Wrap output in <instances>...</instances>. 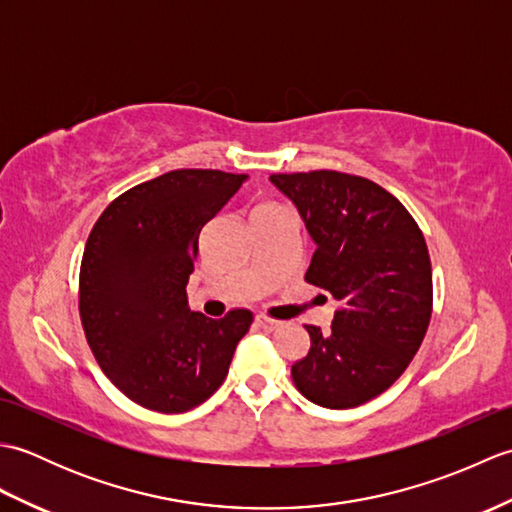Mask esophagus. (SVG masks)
Instances as JSON below:
<instances>
[{
    "label": "esophagus",
    "mask_w": 512,
    "mask_h": 512,
    "mask_svg": "<svg viewBox=\"0 0 512 512\" xmlns=\"http://www.w3.org/2000/svg\"><path fill=\"white\" fill-rule=\"evenodd\" d=\"M255 323H257V328H262V330H266V332H273V330L279 328V321L266 317V314H257Z\"/></svg>",
    "instance_id": "esophagus-1"
}]
</instances>
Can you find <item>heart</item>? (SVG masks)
I'll return each mask as SVG.
<instances>
[{
	"mask_svg": "<svg viewBox=\"0 0 512 512\" xmlns=\"http://www.w3.org/2000/svg\"><path fill=\"white\" fill-rule=\"evenodd\" d=\"M273 206H279V204H273V202H264V204H259V206H257L255 213H259V211H266V209H273Z\"/></svg>",
	"mask_w": 512,
	"mask_h": 512,
	"instance_id": "heart-1",
	"label": "heart"
}]
</instances>
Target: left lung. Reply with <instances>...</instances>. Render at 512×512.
Returning a JSON list of instances; mask_svg holds the SVG:
<instances>
[{"label": "left lung", "instance_id": "left-lung-1", "mask_svg": "<svg viewBox=\"0 0 512 512\" xmlns=\"http://www.w3.org/2000/svg\"><path fill=\"white\" fill-rule=\"evenodd\" d=\"M317 242L306 281L341 303L330 332L306 325L295 387L328 409L389 389L409 367L433 310L431 259L418 222L380 184L332 169L273 173Z\"/></svg>", "mask_w": 512, "mask_h": 512}]
</instances>
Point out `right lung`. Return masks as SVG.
Returning a JSON list of instances; mask_svg holds the SVG:
<instances>
[{"mask_svg":"<svg viewBox=\"0 0 512 512\" xmlns=\"http://www.w3.org/2000/svg\"><path fill=\"white\" fill-rule=\"evenodd\" d=\"M244 180L217 169L169 171L118 195L92 228L79 273L83 332L103 374L140 407L202 405L253 323L246 308L209 319L187 301L202 228Z\"/></svg>","mask_w":512,"mask_h":512,"instance_id":"right-lung-1","label":"right lung"}]
</instances>
